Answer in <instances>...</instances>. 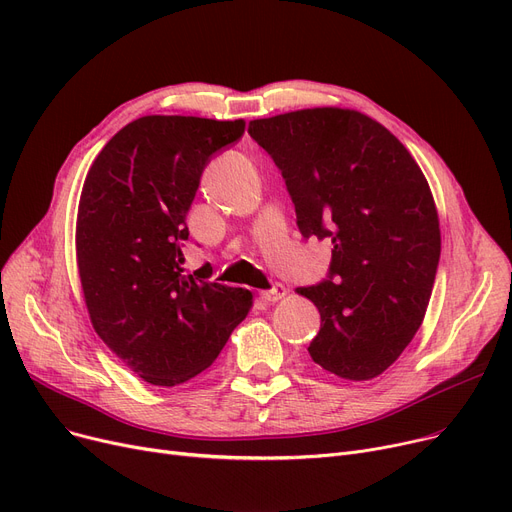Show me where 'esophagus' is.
I'll return each instance as SVG.
<instances>
[{
  "mask_svg": "<svg viewBox=\"0 0 512 512\" xmlns=\"http://www.w3.org/2000/svg\"><path fill=\"white\" fill-rule=\"evenodd\" d=\"M286 294V288L280 284V282H276L270 290H263L261 292V299L265 301V303H276V301H280L282 297Z\"/></svg>",
  "mask_w": 512,
  "mask_h": 512,
  "instance_id": "obj_1",
  "label": "esophagus"
}]
</instances>
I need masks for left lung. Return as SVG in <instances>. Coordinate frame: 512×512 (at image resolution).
Returning a JSON list of instances; mask_svg holds the SVG:
<instances>
[{"instance_id":"left-lung-1","label":"left lung","mask_w":512,"mask_h":512,"mask_svg":"<svg viewBox=\"0 0 512 512\" xmlns=\"http://www.w3.org/2000/svg\"><path fill=\"white\" fill-rule=\"evenodd\" d=\"M282 172L303 238L332 242L326 280L297 288L321 315L311 359L344 380L386 371L419 330L440 261L429 184L390 130L315 107L249 122Z\"/></svg>"}]
</instances>
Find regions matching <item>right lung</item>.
Segmentation results:
<instances>
[{
    "mask_svg": "<svg viewBox=\"0 0 512 512\" xmlns=\"http://www.w3.org/2000/svg\"><path fill=\"white\" fill-rule=\"evenodd\" d=\"M245 120L145 116L110 139L87 174L76 259L99 338L153 386H178L218 359L251 292L184 272L186 213L215 153Z\"/></svg>",
    "mask_w": 512,
    "mask_h": 512,
    "instance_id": "obj_1",
    "label": "right lung"
}]
</instances>
